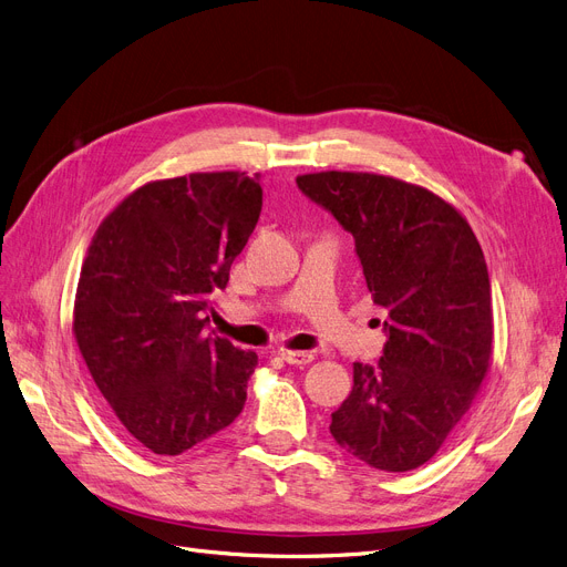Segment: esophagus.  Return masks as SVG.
<instances>
[{
	"label": "esophagus",
	"mask_w": 567,
	"mask_h": 567,
	"mask_svg": "<svg viewBox=\"0 0 567 567\" xmlns=\"http://www.w3.org/2000/svg\"><path fill=\"white\" fill-rule=\"evenodd\" d=\"M280 357L291 365H306L315 359L312 352H299V350H280Z\"/></svg>",
	"instance_id": "obj_1"
}]
</instances>
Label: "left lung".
<instances>
[{"label":"left lung","mask_w":567,"mask_h":567,"mask_svg":"<svg viewBox=\"0 0 567 567\" xmlns=\"http://www.w3.org/2000/svg\"><path fill=\"white\" fill-rule=\"evenodd\" d=\"M297 183L354 236L389 333L378 365L354 363L331 435L378 471H414L471 410L491 365L494 306L477 236L422 185L363 171H319Z\"/></svg>","instance_id":"1"}]
</instances>
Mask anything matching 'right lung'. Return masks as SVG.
Instances as JSON below:
<instances>
[{
  "label": "right lung",
  "mask_w": 567,
  "mask_h": 567,
  "mask_svg": "<svg viewBox=\"0 0 567 567\" xmlns=\"http://www.w3.org/2000/svg\"><path fill=\"white\" fill-rule=\"evenodd\" d=\"M261 187L245 171L145 183L94 231L73 338L113 420L153 454L178 456L227 429L257 354L206 331L255 231Z\"/></svg>",
  "instance_id": "add662e5"
}]
</instances>
